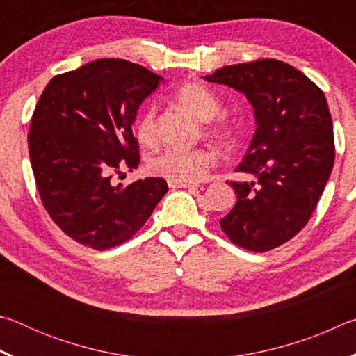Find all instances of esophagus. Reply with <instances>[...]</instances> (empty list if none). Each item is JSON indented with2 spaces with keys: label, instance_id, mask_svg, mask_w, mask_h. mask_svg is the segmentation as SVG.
<instances>
[{
  "label": "esophagus",
  "instance_id": "obj_1",
  "mask_svg": "<svg viewBox=\"0 0 356 356\" xmlns=\"http://www.w3.org/2000/svg\"><path fill=\"white\" fill-rule=\"evenodd\" d=\"M168 185H170V188H186V190H195L197 188V184L191 182V184H177V182H168Z\"/></svg>",
  "mask_w": 356,
  "mask_h": 356
}]
</instances>
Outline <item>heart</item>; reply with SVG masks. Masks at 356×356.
<instances>
[{
	"mask_svg": "<svg viewBox=\"0 0 356 356\" xmlns=\"http://www.w3.org/2000/svg\"><path fill=\"white\" fill-rule=\"evenodd\" d=\"M179 105L191 111L197 119L210 120L220 111V100L206 86L188 83L174 94ZM207 134L221 144H231L234 131L226 122H213L207 125ZM136 140L144 146H152L156 141V113L155 106L149 105L143 110L135 125ZM216 165V155L210 149H179L168 147L163 152L149 160L150 174L163 177L168 182L191 184L207 176Z\"/></svg>",
	"mask_w": 356,
	"mask_h": 356,
	"instance_id": "b5f03b06",
	"label": "heart"
}]
</instances>
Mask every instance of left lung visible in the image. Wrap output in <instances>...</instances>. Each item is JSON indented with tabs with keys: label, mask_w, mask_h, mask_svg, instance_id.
<instances>
[{
	"label": "left lung",
	"mask_w": 356,
	"mask_h": 356,
	"mask_svg": "<svg viewBox=\"0 0 356 356\" xmlns=\"http://www.w3.org/2000/svg\"><path fill=\"white\" fill-rule=\"evenodd\" d=\"M204 80L243 92L257 124L237 168L252 180L229 182L237 202L220 226L237 246L270 251L306 226L333 170L327 99L308 76L278 59L226 65Z\"/></svg>",
	"instance_id": "left-lung-1"
}]
</instances>
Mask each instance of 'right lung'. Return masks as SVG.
<instances>
[{"mask_svg": "<svg viewBox=\"0 0 356 356\" xmlns=\"http://www.w3.org/2000/svg\"><path fill=\"white\" fill-rule=\"evenodd\" d=\"M161 76L125 59H97L53 76L33 113L29 159L42 204L61 231L105 251L127 242L166 195L161 177L114 185L140 163L131 125Z\"/></svg>", "mask_w": 356, "mask_h": 356, "instance_id": "1", "label": "right lung"}]
</instances>
